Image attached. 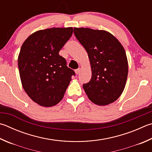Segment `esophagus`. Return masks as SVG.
I'll list each match as a JSON object with an SVG mask.
<instances>
[{
  "label": "esophagus",
  "mask_w": 152,
  "mask_h": 152,
  "mask_svg": "<svg viewBox=\"0 0 152 152\" xmlns=\"http://www.w3.org/2000/svg\"><path fill=\"white\" fill-rule=\"evenodd\" d=\"M75 72H76V74H78L80 72V68L76 69V70H75Z\"/></svg>",
  "instance_id": "obj_1"
}]
</instances>
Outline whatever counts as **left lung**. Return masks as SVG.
I'll list each match as a JSON object with an SVG mask.
<instances>
[{"label":"left lung","instance_id":"8db88e82","mask_svg":"<svg viewBox=\"0 0 152 152\" xmlns=\"http://www.w3.org/2000/svg\"><path fill=\"white\" fill-rule=\"evenodd\" d=\"M74 34L90 59L92 78L83 84L88 98L99 106L114 102L123 92L128 73L122 45L105 30L74 28Z\"/></svg>","mask_w":152,"mask_h":152}]
</instances>
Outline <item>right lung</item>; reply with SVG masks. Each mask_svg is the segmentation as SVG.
<instances>
[{
  "mask_svg": "<svg viewBox=\"0 0 152 152\" xmlns=\"http://www.w3.org/2000/svg\"><path fill=\"white\" fill-rule=\"evenodd\" d=\"M73 28H51L33 33L20 48L18 66L24 91L38 104L55 106L64 97L76 74L59 51L70 39Z\"/></svg>",
  "mask_w": 152,
  "mask_h": 152,
  "instance_id": "obj_1",
  "label": "right lung"
}]
</instances>
